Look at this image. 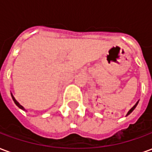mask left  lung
Masks as SVG:
<instances>
[{"label":"left lung","mask_w":152,"mask_h":152,"mask_svg":"<svg viewBox=\"0 0 152 152\" xmlns=\"http://www.w3.org/2000/svg\"><path fill=\"white\" fill-rule=\"evenodd\" d=\"M137 103H138V102H137V103H136V104H135V105H134V107H132V108H131L130 110H129V112H128L127 115H129V114H130V113H131V112H133V111H134V109H135V107H137Z\"/></svg>","instance_id":"1"}]
</instances>
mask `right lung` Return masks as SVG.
<instances>
[{"label": "right lung", "instance_id": "right-lung-1", "mask_svg": "<svg viewBox=\"0 0 152 152\" xmlns=\"http://www.w3.org/2000/svg\"><path fill=\"white\" fill-rule=\"evenodd\" d=\"M11 95H12V94H11ZM12 99H13V100H14V102H15V104H16V105L18 106V107H19V108H20V109H23V110H25V109L23 108V106L20 105V104H19V103H18V102H17V101H16V99H15V98H14V96H13V95H12Z\"/></svg>", "mask_w": 152, "mask_h": 152}]
</instances>
